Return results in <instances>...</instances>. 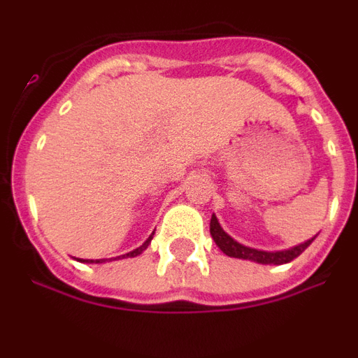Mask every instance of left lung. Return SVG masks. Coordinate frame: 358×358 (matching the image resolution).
Segmentation results:
<instances>
[{"label": "left lung", "mask_w": 358, "mask_h": 358, "mask_svg": "<svg viewBox=\"0 0 358 358\" xmlns=\"http://www.w3.org/2000/svg\"><path fill=\"white\" fill-rule=\"evenodd\" d=\"M210 233L211 236H213L215 243L220 248V251H222L224 255L231 256V258H242V260H251V262H256V264H264V265L289 264V262H292L294 258H297V256L301 255V252L308 248L310 243L314 242V238L306 240L305 243H299V245H296V248L287 249V251H276V252L252 249V248H248V245H242V243H238L236 240L231 238L226 231L220 227V224H218L215 215H211Z\"/></svg>", "instance_id": "left-lung-1"}]
</instances>
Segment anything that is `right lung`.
Listing matches in <instances>:
<instances>
[{"label": "right lung", "instance_id": "obj_1", "mask_svg": "<svg viewBox=\"0 0 358 358\" xmlns=\"http://www.w3.org/2000/svg\"><path fill=\"white\" fill-rule=\"evenodd\" d=\"M150 240H152V236H148V238L145 240V243H143V245H140V248H136L134 251L127 252V255H122V256H118V258H116V260H122V258H134V256L141 255V252H143L145 249L148 248V243H150ZM78 262H87V264H102V262H106V260H78Z\"/></svg>", "mask_w": 358, "mask_h": 358}]
</instances>
